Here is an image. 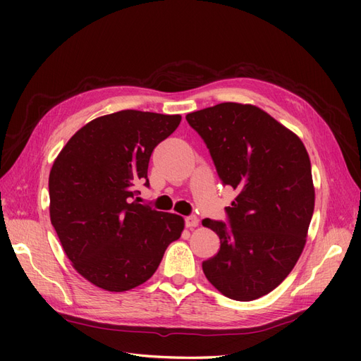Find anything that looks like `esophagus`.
Returning <instances> with one entry per match:
<instances>
[{"instance_id":"1","label":"esophagus","mask_w":361,"mask_h":361,"mask_svg":"<svg viewBox=\"0 0 361 361\" xmlns=\"http://www.w3.org/2000/svg\"><path fill=\"white\" fill-rule=\"evenodd\" d=\"M199 223H200V220L195 215H188V216H185V224H187V227H190V228H194V227H197L199 226Z\"/></svg>"}]
</instances>
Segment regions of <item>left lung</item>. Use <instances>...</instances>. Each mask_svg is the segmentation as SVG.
<instances>
[{
	"label": "left lung",
	"mask_w": 361,
	"mask_h": 361,
	"mask_svg": "<svg viewBox=\"0 0 361 361\" xmlns=\"http://www.w3.org/2000/svg\"><path fill=\"white\" fill-rule=\"evenodd\" d=\"M223 185L236 191L227 224L204 218L220 251L202 264L227 298L251 301L285 280L305 245L314 209L312 166L302 141L255 105L224 102L187 114Z\"/></svg>",
	"instance_id": "1"
}]
</instances>
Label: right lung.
<instances>
[{"label": "right lung", "mask_w": 361, "mask_h": 361, "mask_svg": "<svg viewBox=\"0 0 361 361\" xmlns=\"http://www.w3.org/2000/svg\"><path fill=\"white\" fill-rule=\"evenodd\" d=\"M179 114L123 110L97 117L63 147L49 173V215L64 253L94 286L143 285L183 218L140 204L152 152L179 126Z\"/></svg>", "instance_id": "add662e5"}]
</instances>
